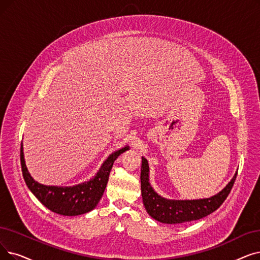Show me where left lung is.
I'll return each instance as SVG.
<instances>
[{"label":"left lung","instance_id":"1","mask_svg":"<svg viewBox=\"0 0 260 260\" xmlns=\"http://www.w3.org/2000/svg\"><path fill=\"white\" fill-rule=\"evenodd\" d=\"M236 173L233 179L221 192L209 199L202 200H167L158 196L149 183V165L148 160L142 157L141 164V193L143 205L150 216L156 221L166 224H179L191 222L204 218L214 210H217L226 200L237 177Z\"/></svg>","mask_w":260,"mask_h":260}]
</instances>
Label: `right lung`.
<instances>
[{"instance_id":"obj_1","label":"right lung","mask_w":260,"mask_h":260,"mask_svg":"<svg viewBox=\"0 0 260 260\" xmlns=\"http://www.w3.org/2000/svg\"><path fill=\"white\" fill-rule=\"evenodd\" d=\"M127 150L128 146H125L112 153L100 169L96 176L89 182L73 187H55L41 185L32 179L26 169L23 148L21 145L20 160L22 174L32 194L48 209L62 216H78L92 210L98 205L105 191L109 173L115 160L119 155Z\"/></svg>"}]
</instances>
